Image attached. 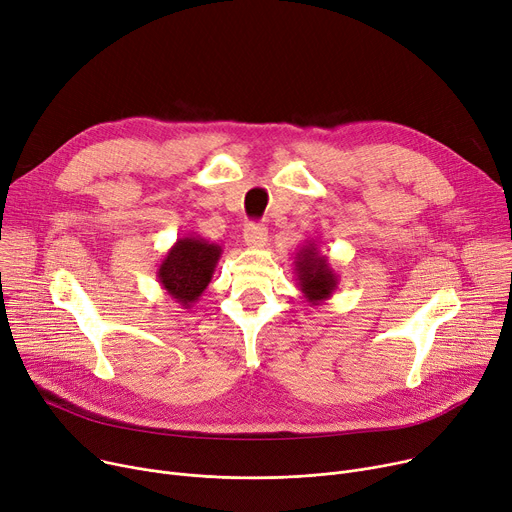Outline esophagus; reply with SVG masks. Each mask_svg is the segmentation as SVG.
Listing matches in <instances>:
<instances>
[{
  "label": "esophagus",
  "instance_id": "obj_1",
  "mask_svg": "<svg viewBox=\"0 0 512 512\" xmlns=\"http://www.w3.org/2000/svg\"><path fill=\"white\" fill-rule=\"evenodd\" d=\"M243 238H245L247 247H251V249L263 247L265 241H267V228H265V224H255V222L249 224L245 228V232H243Z\"/></svg>",
  "mask_w": 512,
  "mask_h": 512
}]
</instances>
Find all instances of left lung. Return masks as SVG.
I'll return each mask as SVG.
<instances>
[{
	"mask_svg": "<svg viewBox=\"0 0 512 512\" xmlns=\"http://www.w3.org/2000/svg\"><path fill=\"white\" fill-rule=\"evenodd\" d=\"M294 274L298 290L309 306H319L333 296L339 284V276L329 263L327 255H321L315 238H306L294 257Z\"/></svg>",
	"mask_w": 512,
	"mask_h": 512,
	"instance_id": "1",
	"label": "left lung"
}]
</instances>
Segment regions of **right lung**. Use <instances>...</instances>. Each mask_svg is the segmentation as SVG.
I'll return each instance as SVG.
<instances>
[{"mask_svg": "<svg viewBox=\"0 0 512 512\" xmlns=\"http://www.w3.org/2000/svg\"><path fill=\"white\" fill-rule=\"evenodd\" d=\"M220 257L222 247L206 238L193 234L177 238L156 269L158 284L181 309H191L210 286Z\"/></svg>", "mask_w": 512, "mask_h": 512, "instance_id": "add662e5", "label": "right lung"}]
</instances>
